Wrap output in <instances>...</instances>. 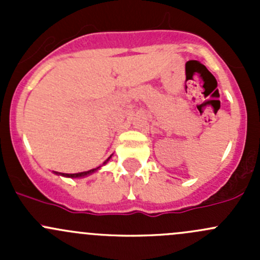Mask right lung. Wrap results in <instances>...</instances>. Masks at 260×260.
<instances>
[{
	"instance_id": "add662e5",
	"label": "right lung",
	"mask_w": 260,
	"mask_h": 260,
	"mask_svg": "<svg viewBox=\"0 0 260 260\" xmlns=\"http://www.w3.org/2000/svg\"><path fill=\"white\" fill-rule=\"evenodd\" d=\"M112 157V156H111ZM111 157H108V159L107 161L103 162V165H107V162L111 159ZM102 166L96 167V169H93V170H89V171H84V172H78V174H61V172H55V175H59V176H64V177H69V179H80V177H85V176H89V175L94 174V172L98 171L99 169H101Z\"/></svg>"
}]
</instances>
